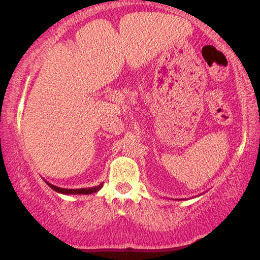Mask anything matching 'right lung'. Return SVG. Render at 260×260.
I'll return each instance as SVG.
<instances>
[{"label":"right lung","instance_id":"1","mask_svg":"<svg viewBox=\"0 0 260 260\" xmlns=\"http://www.w3.org/2000/svg\"><path fill=\"white\" fill-rule=\"evenodd\" d=\"M48 186H49L51 189H54L55 191L59 192V193H64V195H89V193L93 192H98L101 188H102L103 183H100L99 186L96 187H90V188H80V189H67V188H60L54 186V184L49 183L46 181Z\"/></svg>","mask_w":260,"mask_h":260}]
</instances>
